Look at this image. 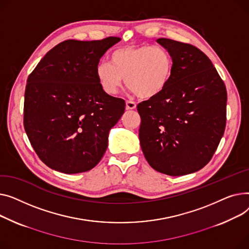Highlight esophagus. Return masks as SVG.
<instances>
[{
    "mask_svg": "<svg viewBox=\"0 0 249 249\" xmlns=\"http://www.w3.org/2000/svg\"><path fill=\"white\" fill-rule=\"evenodd\" d=\"M136 107H137V105H136L135 101H133V100H126V102H125L126 109H135Z\"/></svg>",
    "mask_w": 249,
    "mask_h": 249,
    "instance_id": "34e87169",
    "label": "esophagus"
}]
</instances>
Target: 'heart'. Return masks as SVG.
Masks as SVG:
<instances>
[{
	"label": "heart",
	"mask_w": 249,
	"mask_h": 249,
	"mask_svg": "<svg viewBox=\"0 0 249 249\" xmlns=\"http://www.w3.org/2000/svg\"><path fill=\"white\" fill-rule=\"evenodd\" d=\"M174 69L171 53L160 46H127L114 50L108 62H100L95 75L101 89L115 95L125 84L141 98H152L170 82Z\"/></svg>",
	"instance_id": "heart-1"
}]
</instances>
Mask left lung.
I'll list each match as a JSON object with an SVG mask.
<instances>
[{"label":"left lung","instance_id":"1","mask_svg":"<svg viewBox=\"0 0 249 249\" xmlns=\"http://www.w3.org/2000/svg\"><path fill=\"white\" fill-rule=\"evenodd\" d=\"M174 59L170 82L140 102V142L150 166L182 176L206 166L226 125L227 91L209 58L191 44L160 38Z\"/></svg>","mask_w":249,"mask_h":249}]
</instances>
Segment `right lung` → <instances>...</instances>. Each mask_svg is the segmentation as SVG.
Returning a JSON list of instances; mask_svg holds the SVG:
<instances>
[{"mask_svg":"<svg viewBox=\"0 0 249 249\" xmlns=\"http://www.w3.org/2000/svg\"><path fill=\"white\" fill-rule=\"evenodd\" d=\"M120 40L110 36L63 41L28 76L24 127L35 153L49 168L82 173L105 155L108 131L124 112L125 101L101 89L95 69Z\"/></svg>","mask_w":249,"mask_h":249,"instance_id":"add662e5","label":"right lung"}]
</instances>
